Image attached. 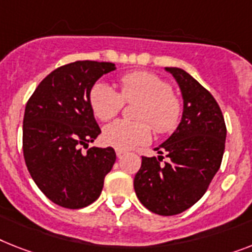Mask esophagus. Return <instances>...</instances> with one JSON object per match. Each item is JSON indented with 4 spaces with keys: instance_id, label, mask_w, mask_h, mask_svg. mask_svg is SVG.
I'll list each match as a JSON object with an SVG mask.
<instances>
[{
    "instance_id": "34e87169",
    "label": "esophagus",
    "mask_w": 252,
    "mask_h": 252,
    "mask_svg": "<svg viewBox=\"0 0 252 252\" xmlns=\"http://www.w3.org/2000/svg\"><path fill=\"white\" fill-rule=\"evenodd\" d=\"M125 153H126V152L122 151V149H116V155H117L118 158H121L122 156H125Z\"/></svg>"
}]
</instances>
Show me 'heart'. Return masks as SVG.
Returning a JSON list of instances; mask_svg holds the SVG:
<instances>
[{
    "label": "heart",
    "instance_id": "heart-1",
    "mask_svg": "<svg viewBox=\"0 0 252 252\" xmlns=\"http://www.w3.org/2000/svg\"><path fill=\"white\" fill-rule=\"evenodd\" d=\"M125 101H140L135 117L140 121L118 120L108 125L103 139L117 149L134 148L151 138V126L158 134H166L176 127L182 101L172 93L168 82L149 72H130L120 78V93L99 81L90 91V104L94 114L101 121H109L124 108Z\"/></svg>",
    "mask_w": 252,
    "mask_h": 252
}]
</instances>
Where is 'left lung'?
I'll use <instances>...</instances> for the list:
<instances>
[{"instance_id": "obj_1", "label": "left lung", "mask_w": 252, "mask_h": 252, "mask_svg": "<svg viewBox=\"0 0 252 252\" xmlns=\"http://www.w3.org/2000/svg\"><path fill=\"white\" fill-rule=\"evenodd\" d=\"M165 69L182 91V121L156 148L158 158L141 157L134 188L149 211L170 216L186 211L205 194L221 165L226 127L219 104L198 81L180 68ZM162 154L168 157L163 164Z\"/></svg>"}]
</instances>
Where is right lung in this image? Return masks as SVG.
<instances>
[{
  "mask_svg": "<svg viewBox=\"0 0 252 252\" xmlns=\"http://www.w3.org/2000/svg\"><path fill=\"white\" fill-rule=\"evenodd\" d=\"M113 63L78 60L53 70L29 97L23 120V153L41 192L65 209H82L99 198L116 162L113 148L93 147L100 134L90 91Z\"/></svg>",
  "mask_w": 252,
  "mask_h": 252,
  "instance_id": "obj_1",
  "label": "right lung"
}]
</instances>
